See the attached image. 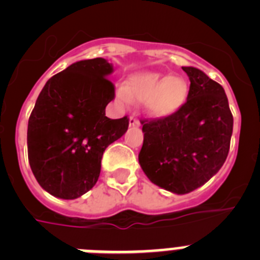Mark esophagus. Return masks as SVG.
<instances>
[{
  "instance_id": "obj_1",
  "label": "esophagus",
  "mask_w": 260,
  "mask_h": 260,
  "mask_svg": "<svg viewBox=\"0 0 260 260\" xmlns=\"http://www.w3.org/2000/svg\"><path fill=\"white\" fill-rule=\"evenodd\" d=\"M128 125L132 126V127H135V126H139V121H138L135 117H130V119H128Z\"/></svg>"
}]
</instances>
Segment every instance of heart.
<instances>
[{"label": "heart", "instance_id": "heart-1", "mask_svg": "<svg viewBox=\"0 0 260 260\" xmlns=\"http://www.w3.org/2000/svg\"><path fill=\"white\" fill-rule=\"evenodd\" d=\"M189 84L182 77L146 71L127 79L125 88L117 89L122 103H144V112L152 118H164L176 113L187 100Z\"/></svg>", "mask_w": 260, "mask_h": 260}]
</instances>
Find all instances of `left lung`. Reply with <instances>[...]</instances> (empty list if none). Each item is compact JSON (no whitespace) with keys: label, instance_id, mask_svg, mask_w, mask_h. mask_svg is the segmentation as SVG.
<instances>
[{"label":"left lung","instance_id":"1","mask_svg":"<svg viewBox=\"0 0 260 260\" xmlns=\"http://www.w3.org/2000/svg\"><path fill=\"white\" fill-rule=\"evenodd\" d=\"M185 104L171 116L143 119L139 164L148 180L174 194H187L211 180L226 160L233 133L228 98L217 82L197 68Z\"/></svg>","mask_w":260,"mask_h":260}]
</instances>
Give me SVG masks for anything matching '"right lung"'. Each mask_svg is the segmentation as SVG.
I'll list each match as a JSON object with an SVG mask.
<instances>
[{
  "mask_svg": "<svg viewBox=\"0 0 260 260\" xmlns=\"http://www.w3.org/2000/svg\"><path fill=\"white\" fill-rule=\"evenodd\" d=\"M104 58L78 61L50 78L28 119L27 148L39 185L61 199H75L98 182L105 148L128 127V118L110 119L114 99Z\"/></svg>",
  "mask_w": 260,
  "mask_h": 260,
  "instance_id": "1",
  "label": "right lung"
}]
</instances>
